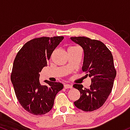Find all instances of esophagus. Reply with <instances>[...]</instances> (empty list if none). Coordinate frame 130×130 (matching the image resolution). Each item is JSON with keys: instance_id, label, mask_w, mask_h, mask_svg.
Instances as JSON below:
<instances>
[{"instance_id": "esophagus-1", "label": "esophagus", "mask_w": 130, "mask_h": 130, "mask_svg": "<svg viewBox=\"0 0 130 130\" xmlns=\"http://www.w3.org/2000/svg\"><path fill=\"white\" fill-rule=\"evenodd\" d=\"M64 88L66 89H68V88H72V86L71 85L69 84H66L64 85Z\"/></svg>"}]
</instances>
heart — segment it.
<instances>
[{
    "label": "heart",
    "instance_id": "obj_1",
    "mask_svg": "<svg viewBox=\"0 0 130 130\" xmlns=\"http://www.w3.org/2000/svg\"><path fill=\"white\" fill-rule=\"evenodd\" d=\"M75 48H75V47H71V48H70L68 50H72V49H75Z\"/></svg>",
    "mask_w": 130,
    "mask_h": 130
}]
</instances>
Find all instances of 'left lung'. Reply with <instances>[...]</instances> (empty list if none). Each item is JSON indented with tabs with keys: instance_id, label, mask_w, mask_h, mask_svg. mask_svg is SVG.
I'll list each match as a JSON object with an SVG mask.
<instances>
[{
	"instance_id": "left-lung-1",
	"label": "left lung",
	"mask_w": 130,
	"mask_h": 130,
	"mask_svg": "<svg viewBox=\"0 0 130 130\" xmlns=\"http://www.w3.org/2000/svg\"><path fill=\"white\" fill-rule=\"evenodd\" d=\"M71 39L84 50L82 71L87 73L86 76L91 78L89 88H84L80 84L73 85L80 93L74 105L84 111H93L104 104L111 93L116 76L113 56L100 40L85 37H72Z\"/></svg>"
}]
</instances>
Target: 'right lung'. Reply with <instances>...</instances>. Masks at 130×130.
<instances>
[{"label": "right lung", "mask_w": 130, "mask_h": 130, "mask_svg": "<svg viewBox=\"0 0 130 130\" xmlns=\"http://www.w3.org/2000/svg\"><path fill=\"white\" fill-rule=\"evenodd\" d=\"M62 36L35 38L27 42L16 56L11 81L19 103L26 111L35 116L45 114L53 107L56 94L63 88L59 82L39 81V72L52 53L63 40Z\"/></svg>", "instance_id": "obj_1"}]
</instances>
